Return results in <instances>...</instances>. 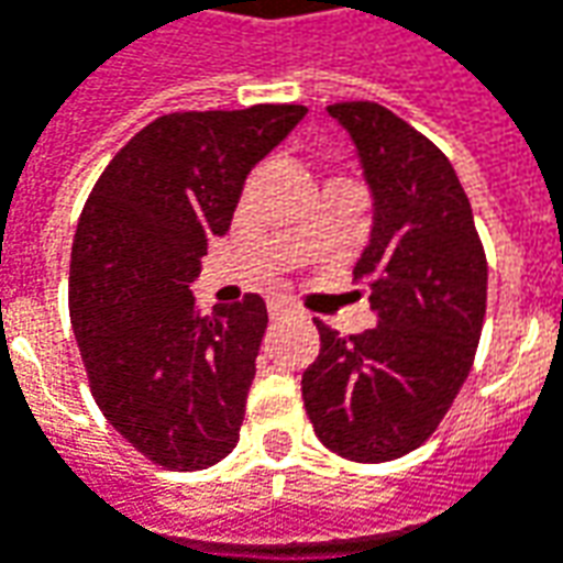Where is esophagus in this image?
Instances as JSON below:
<instances>
[{"mask_svg": "<svg viewBox=\"0 0 563 563\" xmlns=\"http://www.w3.org/2000/svg\"><path fill=\"white\" fill-rule=\"evenodd\" d=\"M292 311H296V308H292V305H286V301H271V308H267L271 320H283V317H289Z\"/></svg>", "mask_w": 563, "mask_h": 563, "instance_id": "obj_1", "label": "esophagus"}]
</instances>
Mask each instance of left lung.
Wrapping results in <instances>:
<instances>
[{
	"label": "left lung",
	"mask_w": 563,
	"mask_h": 563,
	"mask_svg": "<svg viewBox=\"0 0 563 563\" xmlns=\"http://www.w3.org/2000/svg\"><path fill=\"white\" fill-rule=\"evenodd\" d=\"M361 153L376 224L354 277L378 327L313 320L320 354L301 397L320 443L351 462H391L438 431L472 373L487 313V255L472 202L434 141L376 101L330 104Z\"/></svg>",
	"instance_id": "1"
}]
</instances>
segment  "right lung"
<instances>
[{"mask_svg":"<svg viewBox=\"0 0 563 563\" xmlns=\"http://www.w3.org/2000/svg\"><path fill=\"white\" fill-rule=\"evenodd\" d=\"M301 104L187 110L144 125L91 187L70 255V323L95 404L141 456L200 472L240 441L262 296L202 317L190 296L212 236L231 231L252 166Z\"/></svg>","mask_w":563,"mask_h":563,"instance_id":"right-lung-1","label":"right lung"}]
</instances>
